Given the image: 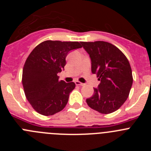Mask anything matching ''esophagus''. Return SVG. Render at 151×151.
I'll return each instance as SVG.
<instances>
[{
  "instance_id": "1",
  "label": "esophagus",
  "mask_w": 151,
  "mask_h": 151,
  "mask_svg": "<svg viewBox=\"0 0 151 151\" xmlns=\"http://www.w3.org/2000/svg\"><path fill=\"white\" fill-rule=\"evenodd\" d=\"M75 83H76V85H81V86H83V85H85V84L78 82V81H76V82H75Z\"/></svg>"
}]
</instances>
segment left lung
<instances>
[{
  "mask_svg": "<svg viewBox=\"0 0 151 151\" xmlns=\"http://www.w3.org/2000/svg\"><path fill=\"white\" fill-rule=\"evenodd\" d=\"M91 61V72L101 83L94 95L86 99L91 109L108 114L121 107L132 85V72L129 60L118 47L109 42H81Z\"/></svg>",
  "mask_w": 151,
  "mask_h": 151,
  "instance_id": "1",
  "label": "left lung"
}]
</instances>
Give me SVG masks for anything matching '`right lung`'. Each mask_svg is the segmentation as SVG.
Masks as SVG:
<instances>
[{
  "label": "right lung",
  "mask_w": 151,
  "mask_h": 151,
  "mask_svg": "<svg viewBox=\"0 0 151 151\" xmlns=\"http://www.w3.org/2000/svg\"><path fill=\"white\" fill-rule=\"evenodd\" d=\"M81 44L45 41L37 45L26 59L22 69L24 92L33 109L41 115H54L66 106L76 84L60 81L57 73L64 70L68 53L81 48Z\"/></svg>",
  "instance_id": "1"
}]
</instances>
